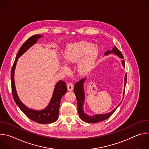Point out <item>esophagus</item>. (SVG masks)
Returning <instances> with one entry per match:
<instances>
[{
	"label": "esophagus",
	"mask_w": 149,
	"mask_h": 149,
	"mask_svg": "<svg viewBox=\"0 0 149 149\" xmlns=\"http://www.w3.org/2000/svg\"><path fill=\"white\" fill-rule=\"evenodd\" d=\"M67 88H68V90L69 91H71L73 90V89H74V85L72 83H71V82L68 83L67 85Z\"/></svg>",
	"instance_id": "34e87169"
}]
</instances>
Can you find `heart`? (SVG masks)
<instances>
[{
  "label": "heart",
  "instance_id": "b5f03b06",
  "mask_svg": "<svg viewBox=\"0 0 149 149\" xmlns=\"http://www.w3.org/2000/svg\"><path fill=\"white\" fill-rule=\"evenodd\" d=\"M98 47L91 42L80 41L68 44L63 53V59L66 63H75L79 61L77 71L81 75L88 74L93 70L98 56ZM61 70L68 71L67 67L63 64Z\"/></svg>",
  "mask_w": 149,
  "mask_h": 149
}]
</instances>
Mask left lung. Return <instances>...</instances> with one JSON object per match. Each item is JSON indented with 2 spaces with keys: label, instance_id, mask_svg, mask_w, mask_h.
Instances as JSON below:
<instances>
[{
  "label": "left lung",
  "instance_id": "obj_1",
  "mask_svg": "<svg viewBox=\"0 0 149 149\" xmlns=\"http://www.w3.org/2000/svg\"><path fill=\"white\" fill-rule=\"evenodd\" d=\"M111 54H114L116 55H117L120 58H123V56L121 54V52L118 49V48L114 46L113 48L111 50H108L107 52H105L104 54V56H108L109 55H110ZM122 65L124 68H125V63L124 61H121ZM87 79V78H83L81 79L79 81L76 82L74 86V91L75 94L77 101V107H78V114L80 118L86 123H95L98 122H100L102 121H104L106 119L109 118L116 110V109L118 108V106L121 103L123 100L121 101L119 103V104L117 106V107L111 111L105 113V114H94L92 116H89L88 114L84 112V104L85 101V91H84V83L86 82V81ZM127 82V75L125 74L124 76V92H123V97H124V91H125V87Z\"/></svg>",
  "mask_w": 149,
  "mask_h": 149
}]
</instances>
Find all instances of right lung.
<instances>
[{
    "instance_id": "obj_1",
    "label": "right lung",
    "mask_w": 149,
    "mask_h": 149,
    "mask_svg": "<svg viewBox=\"0 0 149 149\" xmlns=\"http://www.w3.org/2000/svg\"><path fill=\"white\" fill-rule=\"evenodd\" d=\"M42 36L43 35H35L30 37L19 49L11 70L12 91L13 97L16 105L29 119L40 124H49L56 121L58 118L61 100L67 91L65 82L62 80L57 82L55 84L50 102L45 109L39 110L30 109L21 101L16 91L14 79L15 71L18 58L25 53L31 47L34 45L38 40L42 37Z\"/></svg>"
}]
</instances>
